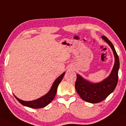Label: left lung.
I'll list each match as a JSON object with an SVG mask.
<instances>
[{"instance_id":"8db88e82","label":"left lung","mask_w":126,"mask_h":126,"mask_svg":"<svg viewBox=\"0 0 126 126\" xmlns=\"http://www.w3.org/2000/svg\"><path fill=\"white\" fill-rule=\"evenodd\" d=\"M102 38L111 47L115 58L110 74L108 78L98 83L88 81L80 75L77 74L76 91L83 100L91 103H97L105 100L114 91L118 82V72L120 66L119 57L111 41L105 35H103Z\"/></svg>"}]
</instances>
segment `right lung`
Returning a JSON list of instances; mask_svg holds the SVG:
<instances>
[{
    "mask_svg": "<svg viewBox=\"0 0 126 126\" xmlns=\"http://www.w3.org/2000/svg\"><path fill=\"white\" fill-rule=\"evenodd\" d=\"M65 75V72H63V74H61L60 77H58L54 82L53 84L51 86L50 90L47 94L43 96L42 97L40 98L36 99L32 101H24L21 100V99H18L17 97L15 94V97L16 98L18 102H20L21 105L23 106H25L29 108H33V109H39L44 108L46 106H47L48 104H49L53 100L54 97H55L56 93H57V88H58V85L60 84V82H61L62 79H63V76Z\"/></svg>",
    "mask_w": 126,
    "mask_h": 126,
    "instance_id": "right-lung-1",
    "label": "right lung"
}]
</instances>
